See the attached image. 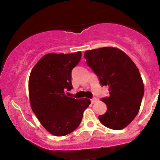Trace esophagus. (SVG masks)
Returning <instances> with one entry per match:
<instances>
[{"mask_svg":"<svg viewBox=\"0 0 160 160\" xmlns=\"http://www.w3.org/2000/svg\"><path fill=\"white\" fill-rule=\"evenodd\" d=\"M97 101H98V99H97L96 98H95V97H94V98H92L91 99V102H92V104H94V103H95V102H96Z\"/></svg>","mask_w":160,"mask_h":160,"instance_id":"34e87169","label":"esophagus"}]
</instances>
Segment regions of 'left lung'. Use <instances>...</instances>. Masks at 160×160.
<instances>
[{
  "mask_svg": "<svg viewBox=\"0 0 160 160\" xmlns=\"http://www.w3.org/2000/svg\"><path fill=\"white\" fill-rule=\"evenodd\" d=\"M84 58L101 85L109 87L110 95L102 98L107 111L99 120L111 129H122L136 117L144 93L138 69L126 53L113 47L87 50Z\"/></svg>",
  "mask_w": 160,
  "mask_h": 160,
  "instance_id": "1",
  "label": "left lung"
}]
</instances>
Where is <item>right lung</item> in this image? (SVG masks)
<instances>
[{"mask_svg":"<svg viewBox=\"0 0 160 160\" xmlns=\"http://www.w3.org/2000/svg\"><path fill=\"white\" fill-rule=\"evenodd\" d=\"M81 52L49 53L31 72L28 82L31 107L49 132L64 136L80 126L82 113L91 102L65 94L73 88L71 71L81 59Z\"/></svg>","mask_w":160,"mask_h":160,"instance_id":"1","label":"right lung"}]
</instances>
